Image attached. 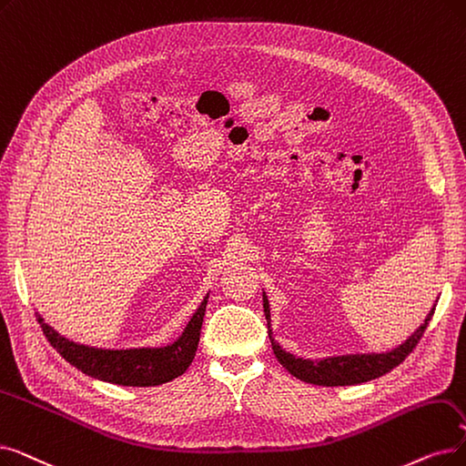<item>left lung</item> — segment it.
<instances>
[{
  "mask_svg": "<svg viewBox=\"0 0 466 466\" xmlns=\"http://www.w3.org/2000/svg\"><path fill=\"white\" fill-rule=\"evenodd\" d=\"M262 309H265V316L268 321V337L272 342V350L278 358V361L286 368L293 377L310 382V384H319V387H347V384H360V382H368L371 379H377L384 373H389L396 366L406 360L411 350L417 347L419 339L422 337L424 329H427L429 321L434 314L436 305L431 309V312L424 318V321L419 326L417 331L410 335L401 342L400 347L387 350V352H366V354H345V356H328V358H299L291 352L283 350L276 339L272 337V328H270V305H268V297L262 291Z\"/></svg>",
  "mask_w": 466,
  "mask_h": 466,
  "instance_id": "obj_1",
  "label": "left lung"
}]
</instances>
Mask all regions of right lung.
<instances>
[{
  "instance_id": "1",
  "label": "right lung",
  "mask_w": 466,
  "mask_h": 466,
  "mask_svg": "<svg viewBox=\"0 0 466 466\" xmlns=\"http://www.w3.org/2000/svg\"><path fill=\"white\" fill-rule=\"evenodd\" d=\"M209 295L204 297L198 310L188 319L173 342L166 347H138V349H98L70 340L53 329L44 318L37 316L47 340L53 349L79 371L98 380L121 384V387H157L183 375L196 356L201 321L206 316Z\"/></svg>"
}]
</instances>
